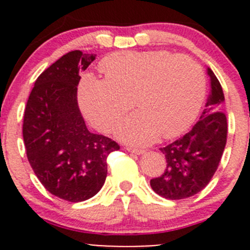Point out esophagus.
<instances>
[{"label":"esophagus","mask_w":250,"mask_h":250,"mask_svg":"<svg viewBox=\"0 0 250 250\" xmlns=\"http://www.w3.org/2000/svg\"><path fill=\"white\" fill-rule=\"evenodd\" d=\"M125 148H127V151H129V152L137 153V155H143V153H144V150H141V148L132 147V146H127Z\"/></svg>","instance_id":"esophagus-1"}]
</instances>
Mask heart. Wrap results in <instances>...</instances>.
<instances>
[{
	"mask_svg": "<svg viewBox=\"0 0 250 250\" xmlns=\"http://www.w3.org/2000/svg\"><path fill=\"white\" fill-rule=\"evenodd\" d=\"M105 78L87 75L80 85V103L88 120L110 133L134 107L118 129L123 140L152 143L162 133L174 138L197 118L206 97V76L200 64L188 55L168 50L125 52L102 62Z\"/></svg>",
	"mask_w": 250,
	"mask_h": 250,
	"instance_id": "heart-1",
	"label": "heart"
}]
</instances>
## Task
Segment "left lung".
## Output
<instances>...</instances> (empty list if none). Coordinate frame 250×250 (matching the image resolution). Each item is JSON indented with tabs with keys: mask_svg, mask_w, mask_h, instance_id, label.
<instances>
[{
	"mask_svg": "<svg viewBox=\"0 0 250 250\" xmlns=\"http://www.w3.org/2000/svg\"><path fill=\"white\" fill-rule=\"evenodd\" d=\"M210 92L200 121L184 137L161 147L167 166L162 175L150 180L152 190L168 200L196 195L216 172L228 139V121L223 112V88L208 69Z\"/></svg>",
	"mask_w": 250,
	"mask_h": 250,
	"instance_id": "8db88e82",
	"label": "left lung"
}]
</instances>
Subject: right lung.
Masks as SVG:
<instances>
[{
  "instance_id": "obj_1",
  "label": "right lung",
  "mask_w": 250,
  "mask_h": 250,
  "mask_svg": "<svg viewBox=\"0 0 250 250\" xmlns=\"http://www.w3.org/2000/svg\"><path fill=\"white\" fill-rule=\"evenodd\" d=\"M95 54L72 50L47 67L35 82L22 123L30 166L47 191L82 202L97 195L107 175V156L120 150L116 141L93 134L77 104L81 70Z\"/></svg>"
}]
</instances>
